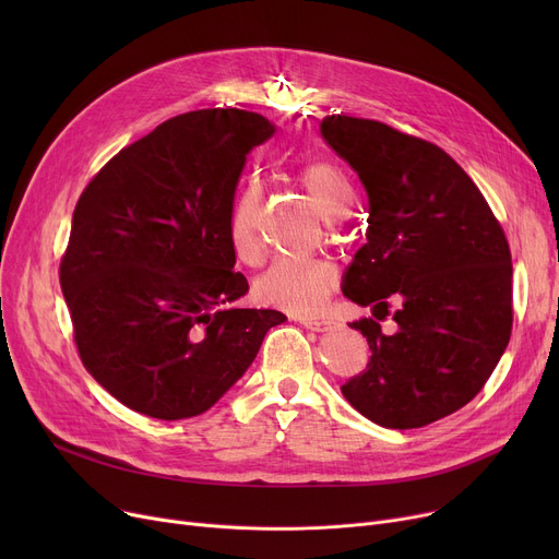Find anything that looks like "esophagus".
Segmentation results:
<instances>
[{
    "label": "esophagus",
    "instance_id": "1",
    "mask_svg": "<svg viewBox=\"0 0 559 559\" xmlns=\"http://www.w3.org/2000/svg\"><path fill=\"white\" fill-rule=\"evenodd\" d=\"M301 326H306V329H310V331H314V333H324V331H329V329H333V321H329V319H314V317H299L297 319Z\"/></svg>",
    "mask_w": 559,
    "mask_h": 559
}]
</instances>
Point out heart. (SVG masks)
Segmentation results:
<instances>
[{
	"label": "heart",
	"mask_w": 559,
	"mask_h": 559,
	"mask_svg": "<svg viewBox=\"0 0 559 559\" xmlns=\"http://www.w3.org/2000/svg\"><path fill=\"white\" fill-rule=\"evenodd\" d=\"M297 176L321 215L329 219H342L348 215L354 192H350L346 174L335 163H308ZM262 194L264 192L258 181H247L235 197L228 215L230 247L235 255L247 262H253L260 255L255 222ZM333 287L335 272L329 262L317 258H281L272 262L253 283L255 299L260 304L295 314L314 312L329 299Z\"/></svg>",
	"instance_id": "1"
}]
</instances>
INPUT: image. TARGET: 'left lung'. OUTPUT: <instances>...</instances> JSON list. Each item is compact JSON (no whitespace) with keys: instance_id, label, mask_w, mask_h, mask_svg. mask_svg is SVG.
I'll return each instance as SVG.
<instances>
[{"instance_id":"8db88e82","label":"left lung","mask_w":559,"mask_h":559,"mask_svg":"<svg viewBox=\"0 0 559 559\" xmlns=\"http://www.w3.org/2000/svg\"><path fill=\"white\" fill-rule=\"evenodd\" d=\"M321 135L369 197L367 242L342 292L373 308L350 324L367 337L371 360L342 394L378 426H428L483 390L510 342L503 226L468 174L428 140L348 115L324 117ZM385 316L397 321L394 334L379 329Z\"/></svg>"}]
</instances>
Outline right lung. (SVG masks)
Listing matches in <instances>:
<instances>
[{"mask_svg": "<svg viewBox=\"0 0 559 559\" xmlns=\"http://www.w3.org/2000/svg\"><path fill=\"white\" fill-rule=\"evenodd\" d=\"M274 135L258 112L176 115L115 154L81 192L61 289L83 367L127 407L188 419L213 407L285 314L238 308L228 215L253 146Z\"/></svg>", "mask_w": 559, "mask_h": 559, "instance_id": "1", "label": "right lung"}]
</instances>
